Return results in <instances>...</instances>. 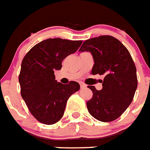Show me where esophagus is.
<instances>
[{
  "instance_id": "obj_1",
  "label": "esophagus",
  "mask_w": 150,
  "mask_h": 150,
  "mask_svg": "<svg viewBox=\"0 0 150 150\" xmlns=\"http://www.w3.org/2000/svg\"><path fill=\"white\" fill-rule=\"evenodd\" d=\"M80 86H81V88H85L87 87V86H86V85H85L83 82H80Z\"/></svg>"
}]
</instances>
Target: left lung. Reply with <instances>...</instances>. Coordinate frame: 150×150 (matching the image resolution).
Here are the masks:
<instances>
[{
	"mask_svg": "<svg viewBox=\"0 0 150 150\" xmlns=\"http://www.w3.org/2000/svg\"><path fill=\"white\" fill-rule=\"evenodd\" d=\"M79 52H90L94 60L92 75H104L103 89L88 86L93 97L88 110L98 121L118 119L131 104L137 88L136 69L130 53L115 38L103 35L84 41Z\"/></svg>",
	"mask_w": 150,
	"mask_h": 150,
	"instance_id": "left-lung-1",
	"label": "left lung"
}]
</instances>
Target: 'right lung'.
<instances>
[{"instance_id": "right-lung-1", "label": "right lung", "mask_w": 150, "mask_h": 150, "mask_svg": "<svg viewBox=\"0 0 150 150\" xmlns=\"http://www.w3.org/2000/svg\"><path fill=\"white\" fill-rule=\"evenodd\" d=\"M81 43L48 38L34 46L24 56L19 75L21 94L33 116L41 123L52 125L59 121L69 98L80 89L77 81L68 85L58 82L54 71L62 69V61L75 53Z\"/></svg>"}]
</instances>
